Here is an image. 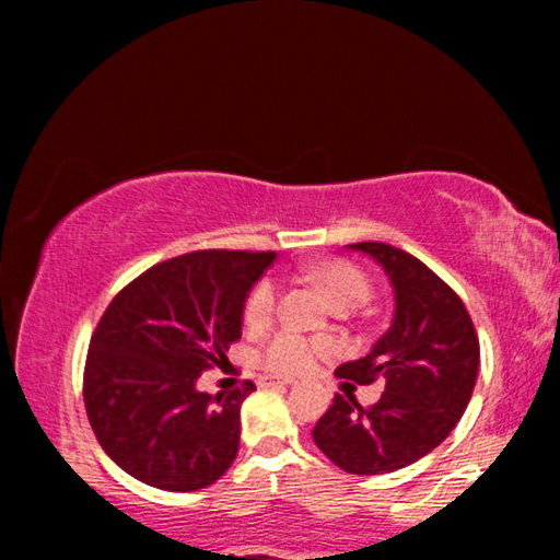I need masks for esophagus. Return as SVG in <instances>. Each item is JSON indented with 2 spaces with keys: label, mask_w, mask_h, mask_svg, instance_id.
I'll return each mask as SVG.
<instances>
[{
  "label": "esophagus",
  "mask_w": 560,
  "mask_h": 560,
  "mask_svg": "<svg viewBox=\"0 0 560 560\" xmlns=\"http://www.w3.org/2000/svg\"><path fill=\"white\" fill-rule=\"evenodd\" d=\"M293 381L291 377H273V375H264V377H259V385L261 387H287V385H291Z\"/></svg>",
  "instance_id": "obj_1"
}]
</instances>
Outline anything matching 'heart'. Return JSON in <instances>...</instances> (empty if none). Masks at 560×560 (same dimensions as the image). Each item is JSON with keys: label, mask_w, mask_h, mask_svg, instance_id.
<instances>
[{"label": "heart", "mask_w": 560, "mask_h": 560, "mask_svg": "<svg viewBox=\"0 0 560 560\" xmlns=\"http://www.w3.org/2000/svg\"><path fill=\"white\" fill-rule=\"evenodd\" d=\"M320 287L328 291L336 306H358L371 293V281L363 271L348 261H328L316 271ZM279 301V283L273 279H261L252 289L244 303V320L249 326H261L273 316ZM334 340L328 338H306L296 330L281 328L273 334L267 346L261 348L259 360L273 375H301L316 363L318 355L330 353Z\"/></svg>", "instance_id": "b5f03b06"}]
</instances>
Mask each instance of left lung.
Here are the masks:
<instances>
[{"label":"left lung","instance_id":"8db88e82","mask_svg":"<svg viewBox=\"0 0 560 560\" xmlns=\"http://www.w3.org/2000/svg\"><path fill=\"white\" fill-rule=\"evenodd\" d=\"M348 246L381 264L395 291V316L371 353L336 375L358 385L381 377L385 393L373 407L336 395L314 442L350 474H387L440 447L459 422L477 383L479 338L462 299L412 254L383 242Z\"/></svg>","mask_w":560,"mask_h":560}]
</instances>
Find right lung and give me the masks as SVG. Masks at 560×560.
<instances>
[{
	"label": "right lung",
	"mask_w": 560,
	"mask_h": 560,
	"mask_svg": "<svg viewBox=\"0 0 560 560\" xmlns=\"http://www.w3.org/2000/svg\"><path fill=\"white\" fill-rule=\"evenodd\" d=\"M273 252H189L140 273L91 336L83 402L103 452L165 491L214 485L240 452V410L252 381L200 393L242 338L244 301Z\"/></svg>",
	"instance_id": "obj_1"
}]
</instances>
